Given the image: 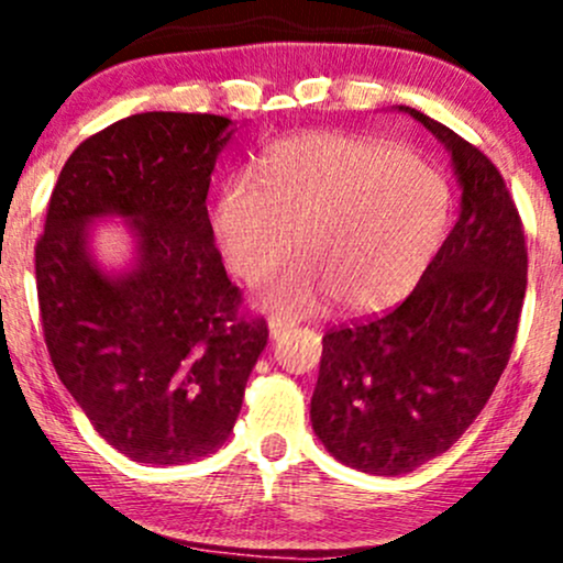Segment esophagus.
Returning <instances> with one entry per match:
<instances>
[{"mask_svg": "<svg viewBox=\"0 0 563 563\" xmlns=\"http://www.w3.org/2000/svg\"><path fill=\"white\" fill-rule=\"evenodd\" d=\"M288 328H294V322H290V320L269 318V335H273V339H277V335H283V333H286Z\"/></svg>", "mask_w": 563, "mask_h": 563, "instance_id": "34e87169", "label": "esophagus"}]
</instances>
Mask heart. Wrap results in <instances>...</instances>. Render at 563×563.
<instances>
[{"mask_svg":"<svg viewBox=\"0 0 563 563\" xmlns=\"http://www.w3.org/2000/svg\"><path fill=\"white\" fill-rule=\"evenodd\" d=\"M450 211L448 179L405 147L309 132L269 147L262 174H232L214 232L245 283L273 273L299 235L303 260L264 290L267 307L312 312L331 296L341 312L371 314L421 283Z\"/></svg>","mask_w":563,"mask_h":563,"instance_id":"heart-1","label":"heart"}]
</instances>
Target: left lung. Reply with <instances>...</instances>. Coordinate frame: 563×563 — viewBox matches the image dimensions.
Returning <instances> with one entry per match:
<instances>
[{
    "mask_svg": "<svg viewBox=\"0 0 563 563\" xmlns=\"http://www.w3.org/2000/svg\"><path fill=\"white\" fill-rule=\"evenodd\" d=\"M448 147L461 214L391 312L322 335L312 429L335 461L410 474L476 421L506 371L527 290V245L500 172L479 147L399 106Z\"/></svg>",
    "mask_w": 563,
    "mask_h": 563,
    "instance_id": "1",
    "label": "left lung"
}]
</instances>
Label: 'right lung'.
Returning a JSON list of instances; mask_svg holds the SVG:
<instances>
[{
    "label": "right lung",
    "mask_w": 563,
    "mask_h": 563,
    "mask_svg": "<svg viewBox=\"0 0 563 563\" xmlns=\"http://www.w3.org/2000/svg\"><path fill=\"white\" fill-rule=\"evenodd\" d=\"M235 126L214 113H134L84 140L63 166L36 243L49 360L111 448L183 466L228 442L267 346L224 273L206 196ZM128 222L135 251L111 274L95 221Z\"/></svg>",
    "instance_id": "right-lung-1"
}]
</instances>
